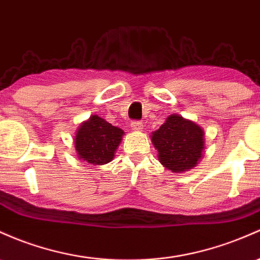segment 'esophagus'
Masks as SVG:
<instances>
[{"mask_svg":"<svg viewBox=\"0 0 260 260\" xmlns=\"http://www.w3.org/2000/svg\"><path fill=\"white\" fill-rule=\"evenodd\" d=\"M131 128H132L133 131H137V132H141V131L143 129V123L138 121H133L131 122Z\"/></svg>","mask_w":260,"mask_h":260,"instance_id":"1","label":"esophagus"}]
</instances>
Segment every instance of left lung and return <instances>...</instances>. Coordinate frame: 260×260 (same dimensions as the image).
Returning <instances> with one entry per match:
<instances>
[{
  "label": "left lung",
  "mask_w": 260,
  "mask_h": 260,
  "mask_svg": "<svg viewBox=\"0 0 260 260\" xmlns=\"http://www.w3.org/2000/svg\"><path fill=\"white\" fill-rule=\"evenodd\" d=\"M152 143L161 165L173 173L189 172L202 159L205 132L201 125L173 113L152 132Z\"/></svg>",
  "instance_id": "8db88e82"
}]
</instances>
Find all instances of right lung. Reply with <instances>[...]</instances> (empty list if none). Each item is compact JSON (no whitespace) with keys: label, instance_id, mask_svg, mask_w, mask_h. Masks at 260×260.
I'll list each match as a JSON object with an SVG mask.
<instances>
[{"label":"right lung","instance_id":"1","mask_svg":"<svg viewBox=\"0 0 260 260\" xmlns=\"http://www.w3.org/2000/svg\"><path fill=\"white\" fill-rule=\"evenodd\" d=\"M124 132L108 123L98 115L82 122L74 136V145L78 159L92 165L107 164L115 158Z\"/></svg>","mask_w":260,"mask_h":260}]
</instances>
